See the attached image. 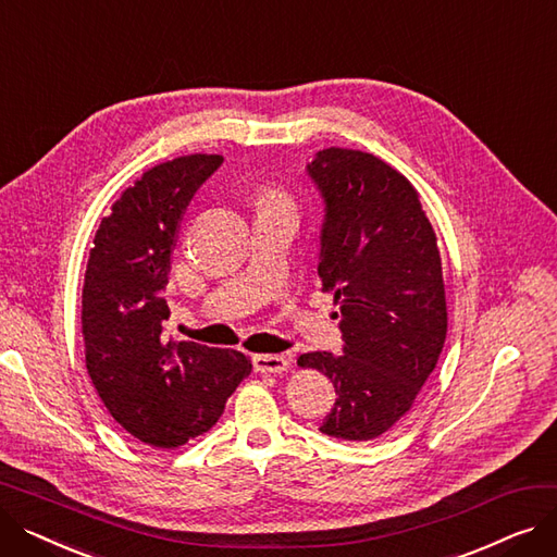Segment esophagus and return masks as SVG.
Masks as SVG:
<instances>
[{"label":"esophagus","mask_w":557,"mask_h":557,"mask_svg":"<svg viewBox=\"0 0 557 557\" xmlns=\"http://www.w3.org/2000/svg\"><path fill=\"white\" fill-rule=\"evenodd\" d=\"M252 363L257 372H273V374H282L290 366L284 355H257Z\"/></svg>","instance_id":"esophagus-1"}]
</instances>
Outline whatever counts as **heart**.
<instances>
[{"instance_id":"1","label":"heart","mask_w":557,"mask_h":557,"mask_svg":"<svg viewBox=\"0 0 557 557\" xmlns=\"http://www.w3.org/2000/svg\"><path fill=\"white\" fill-rule=\"evenodd\" d=\"M277 198H284L277 189H267V191H263V196H261V200H277Z\"/></svg>"}]
</instances>
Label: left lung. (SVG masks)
Listing matches in <instances>:
<instances>
[{
    "label": "left lung",
    "instance_id": "left-lung-1",
    "mask_svg": "<svg viewBox=\"0 0 557 557\" xmlns=\"http://www.w3.org/2000/svg\"><path fill=\"white\" fill-rule=\"evenodd\" d=\"M325 198L318 275L341 307L343 357L309 352L300 368L336 388L320 431L374 441L413 408L447 338L443 259L411 181L366 151H318L307 166Z\"/></svg>",
    "mask_w": 557,
    "mask_h": 557
}]
</instances>
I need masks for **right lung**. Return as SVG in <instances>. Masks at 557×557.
Returning a JSON list of instances; mask_svg holds the SVG:
<instances>
[{"label": "right lung", "mask_w": 557, "mask_h": 557, "mask_svg": "<svg viewBox=\"0 0 557 557\" xmlns=\"http://www.w3.org/2000/svg\"><path fill=\"white\" fill-rule=\"evenodd\" d=\"M221 156L191 153L146 169L101 219L87 259L85 366L108 413L139 443L175 449L210 431L250 374V357L162 334V298L183 214Z\"/></svg>", "instance_id": "1"}]
</instances>
